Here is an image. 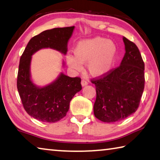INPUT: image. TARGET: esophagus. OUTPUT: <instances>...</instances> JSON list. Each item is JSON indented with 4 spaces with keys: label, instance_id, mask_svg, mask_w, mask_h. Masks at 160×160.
<instances>
[{
    "label": "esophagus",
    "instance_id": "34e87169",
    "mask_svg": "<svg viewBox=\"0 0 160 160\" xmlns=\"http://www.w3.org/2000/svg\"><path fill=\"white\" fill-rule=\"evenodd\" d=\"M88 84V82H86V81L85 79H82V86H85Z\"/></svg>",
    "mask_w": 160,
    "mask_h": 160
}]
</instances>
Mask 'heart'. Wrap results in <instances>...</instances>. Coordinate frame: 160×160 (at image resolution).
<instances>
[{"instance_id":"heart-1","label":"heart","mask_w":160,"mask_h":160,"mask_svg":"<svg viewBox=\"0 0 160 160\" xmlns=\"http://www.w3.org/2000/svg\"><path fill=\"white\" fill-rule=\"evenodd\" d=\"M74 56L67 54L68 65L76 71H81L82 64L87 63V69L93 77H101L108 73L113 64L116 47L111 40L101 37L82 40L74 49Z\"/></svg>"}]
</instances>
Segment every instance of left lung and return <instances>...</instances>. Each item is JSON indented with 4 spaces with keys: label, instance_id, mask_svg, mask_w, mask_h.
<instances>
[{
    "label": "left lung",
    "instance_id": "1",
    "mask_svg": "<svg viewBox=\"0 0 160 160\" xmlns=\"http://www.w3.org/2000/svg\"><path fill=\"white\" fill-rule=\"evenodd\" d=\"M125 54L119 67L93 78L94 116L106 122L125 119L137 111L145 88V64L137 45L123 37Z\"/></svg>",
    "mask_w": 160,
    "mask_h": 160
}]
</instances>
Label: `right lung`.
<instances>
[{
    "mask_svg": "<svg viewBox=\"0 0 160 160\" xmlns=\"http://www.w3.org/2000/svg\"><path fill=\"white\" fill-rule=\"evenodd\" d=\"M74 26L43 31L30 39L20 57L17 88L25 111L34 118L45 122H56L66 116L72 98L82 90L81 78L63 74L51 84L37 87L30 75L31 56L39 49L50 48L66 54L67 42Z\"/></svg>",
    "mask_w": 160,
    "mask_h": 160,
    "instance_id": "add662e5",
    "label": "right lung"
}]
</instances>
